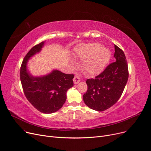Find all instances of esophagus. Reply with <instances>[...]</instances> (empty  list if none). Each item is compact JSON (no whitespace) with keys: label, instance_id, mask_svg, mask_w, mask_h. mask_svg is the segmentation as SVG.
<instances>
[{"label":"esophagus","instance_id":"esophagus-1","mask_svg":"<svg viewBox=\"0 0 151 151\" xmlns=\"http://www.w3.org/2000/svg\"><path fill=\"white\" fill-rule=\"evenodd\" d=\"M80 80H81L80 77H78V76H77V75H76V76H75V77H74L73 81H74V83L75 84H77V83H79Z\"/></svg>","mask_w":151,"mask_h":151}]
</instances>
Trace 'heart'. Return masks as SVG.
I'll return each instance as SVG.
<instances>
[{"mask_svg": "<svg viewBox=\"0 0 151 151\" xmlns=\"http://www.w3.org/2000/svg\"><path fill=\"white\" fill-rule=\"evenodd\" d=\"M76 58L83 61L84 73L91 76L99 74L104 70L111 58L110 50L98 42L78 45L76 48Z\"/></svg>", "mask_w": 151, "mask_h": 151, "instance_id": "obj_1", "label": "heart"}]
</instances>
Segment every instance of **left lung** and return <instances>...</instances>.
Masks as SVG:
<instances>
[{
  "mask_svg": "<svg viewBox=\"0 0 151 151\" xmlns=\"http://www.w3.org/2000/svg\"><path fill=\"white\" fill-rule=\"evenodd\" d=\"M116 61L111 63L94 78L86 81L88 90L83 101L90 109L103 111L116 104L124 91L128 78V68L123 50L114 45Z\"/></svg>",
  "mask_w": 151,
  "mask_h": 151,
  "instance_id": "left-lung-1",
  "label": "left lung"
}]
</instances>
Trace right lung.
Here are the masks:
<instances>
[{"mask_svg":"<svg viewBox=\"0 0 151 151\" xmlns=\"http://www.w3.org/2000/svg\"><path fill=\"white\" fill-rule=\"evenodd\" d=\"M45 42L34 46L25 56L20 68V80L24 95L39 111L51 114L61 109L66 100V92L74 85V74L58 70L42 77H33L27 70V63L39 52Z\"/></svg>","mask_w":151,"mask_h":151,"instance_id":"obj_1","label":"right lung"}]
</instances>
